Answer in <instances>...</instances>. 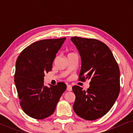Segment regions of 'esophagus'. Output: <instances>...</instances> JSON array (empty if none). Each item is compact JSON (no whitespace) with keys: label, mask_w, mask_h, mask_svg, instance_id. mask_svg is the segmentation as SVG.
<instances>
[{"label":"esophagus","mask_w":133,"mask_h":133,"mask_svg":"<svg viewBox=\"0 0 133 133\" xmlns=\"http://www.w3.org/2000/svg\"><path fill=\"white\" fill-rule=\"evenodd\" d=\"M67 91H71L72 90V86L71 85H67V88H66Z\"/></svg>","instance_id":"obj_1"}]
</instances>
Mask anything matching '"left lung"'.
Wrapping results in <instances>:
<instances>
[{
  "mask_svg": "<svg viewBox=\"0 0 133 133\" xmlns=\"http://www.w3.org/2000/svg\"><path fill=\"white\" fill-rule=\"evenodd\" d=\"M71 40L81 57L79 81H90L87 91L78 85L72 87L76 96L73 109L79 117L93 121L105 115L119 96V67L111 51L102 42L79 37Z\"/></svg>",
  "mask_w": 133,
  "mask_h": 133,
  "instance_id": "8db88e82",
  "label": "left lung"
}]
</instances>
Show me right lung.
Instances as JSON below:
<instances>
[{"label":"right lung","mask_w":133,"mask_h":133,"mask_svg":"<svg viewBox=\"0 0 133 133\" xmlns=\"http://www.w3.org/2000/svg\"><path fill=\"white\" fill-rule=\"evenodd\" d=\"M66 39H44L25 48L16 63L14 82L23 111L34 119H43L51 115L62 94L65 83L45 87V74L51 71L56 53Z\"/></svg>","instance_id":"add662e5"}]
</instances>
